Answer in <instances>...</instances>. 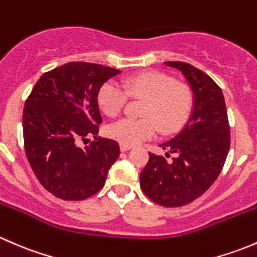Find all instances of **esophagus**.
<instances>
[{
	"label": "esophagus",
	"mask_w": 257,
	"mask_h": 257,
	"mask_svg": "<svg viewBox=\"0 0 257 257\" xmlns=\"http://www.w3.org/2000/svg\"><path fill=\"white\" fill-rule=\"evenodd\" d=\"M132 148V145H126V144H120V150L121 152H126Z\"/></svg>",
	"instance_id": "1"
}]
</instances>
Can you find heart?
I'll return each mask as SVG.
<instances>
[{
	"mask_svg": "<svg viewBox=\"0 0 257 257\" xmlns=\"http://www.w3.org/2000/svg\"><path fill=\"white\" fill-rule=\"evenodd\" d=\"M129 97L144 99L142 118H123L108 126V134L121 144L134 145L155 136L178 131L190 115L194 94L188 84L157 71L143 72L125 80L124 88L107 82L98 93V103L108 116L119 115Z\"/></svg>",
	"mask_w": 257,
	"mask_h": 257,
	"instance_id": "1",
	"label": "heart"
}]
</instances>
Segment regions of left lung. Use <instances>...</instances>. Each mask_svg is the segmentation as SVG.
Returning a JSON list of instances; mask_svg holds the SVG:
<instances>
[{"mask_svg":"<svg viewBox=\"0 0 257 257\" xmlns=\"http://www.w3.org/2000/svg\"><path fill=\"white\" fill-rule=\"evenodd\" d=\"M165 64L189 82L194 110L177 136L160 144L165 157L149 152L139 180L155 204L179 208L203 195L221 173L230 150V125L221 88L208 74L184 62ZM170 154L175 157L168 161Z\"/></svg>","mask_w":257,"mask_h":257,"instance_id":"1","label":"left lung"}]
</instances>
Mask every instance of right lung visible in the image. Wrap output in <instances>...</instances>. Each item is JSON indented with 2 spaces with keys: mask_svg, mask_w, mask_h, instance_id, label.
<instances>
[{
  "mask_svg": "<svg viewBox=\"0 0 257 257\" xmlns=\"http://www.w3.org/2000/svg\"><path fill=\"white\" fill-rule=\"evenodd\" d=\"M119 73L102 64L69 62L43 73L26 99V157L43 188L62 200L97 194L119 158L118 142L97 138L102 124L98 93ZM88 135L96 141L80 147Z\"/></svg>",
  "mask_w": 257,
  "mask_h": 257,
  "instance_id": "obj_1",
  "label": "right lung"
}]
</instances>
